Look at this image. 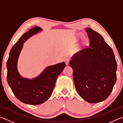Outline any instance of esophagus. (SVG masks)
<instances>
[{
  "label": "esophagus",
  "instance_id": "esophagus-1",
  "mask_svg": "<svg viewBox=\"0 0 123 123\" xmlns=\"http://www.w3.org/2000/svg\"><path fill=\"white\" fill-rule=\"evenodd\" d=\"M70 60V58H66V59H65V62L66 65H68V64H69Z\"/></svg>",
  "mask_w": 123,
  "mask_h": 123
}]
</instances>
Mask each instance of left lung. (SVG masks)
<instances>
[{
    "instance_id": "8db88e82",
    "label": "left lung",
    "mask_w": 123,
    "mask_h": 123,
    "mask_svg": "<svg viewBox=\"0 0 123 123\" xmlns=\"http://www.w3.org/2000/svg\"><path fill=\"white\" fill-rule=\"evenodd\" d=\"M90 45L72 56L70 66L77 91L87 102L97 103L110 96L117 80V64L112 49L103 37L86 29Z\"/></svg>"
}]
</instances>
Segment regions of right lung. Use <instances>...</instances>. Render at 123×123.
<instances>
[{"mask_svg":"<svg viewBox=\"0 0 123 123\" xmlns=\"http://www.w3.org/2000/svg\"><path fill=\"white\" fill-rule=\"evenodd\" d=\"M42 31V28L36 26L24 34L12 47L6 63L8 84L17 98L26 104L39 105L48 100L52 93L57 77L66 66L63 62L47 66L33 79L24 78L19 74L17 63L23 44Z\"/></svg>","mask_w":123,"mask_h":123,"instance_id":"add662e5","label":"right lung"}]
</instances>
